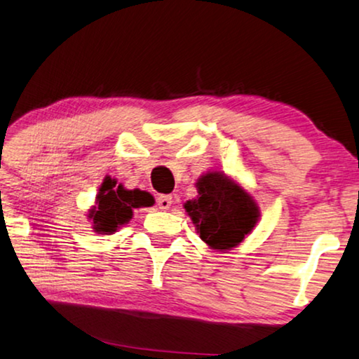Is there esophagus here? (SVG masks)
I'll return each mask as SVG.
<instances>
[{"instance_id":"34e87169","label":"esophagus","mask_w":359,"mask_h":359,"mask_svg":"<svg viewBox=\"0 0 359 359\" xmlns=\"http://www.w3.org/2000/svg\"><path fill=\"white\" fill-rule=\"evenodd\" d=\"M173 203V197L168 196V194H163V196H158L157 197V205L161 210H168L170 207H172Z\"/></svg>"}]
</instances>
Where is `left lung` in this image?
<instances>
[{"instance_id":"8db88e82","label":"left lung","mask_w":359,"mask_h":359,"mask_svg":"<svg viewBox=\"0 0 359 359\" xmlns=\"http://www.w3.org/2000/svg\"><path fill=\"white\" fill-rule=\"evenodd\" d=\"M198 197L186 202V212L201 239L217 250L239 245L257 224L260 212L253 198L222 173H207L197 181Z\"/></svg>"}]
</instances>
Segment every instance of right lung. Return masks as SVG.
I'll return each mask as SVG.
<instances>
[{
	"instance_id": "add662e5",
	"label": "right lung",
	"mask_w": 359,
	"mask_h": 359,
	"mask_svg": "<svg viewBox=\"0 0 359 359\" xmlns=\"http://www.w3.org/2000/svg\"><path fill=\"white\" fill-rule=\"evenodd\" d=\"M154 197L144 191L125 189L117 181L106 178L96 197V207L90 212L99 234H112L120 226L128 223L133 217V208L151 207Z\"/></svg>"
}]
</instances>
